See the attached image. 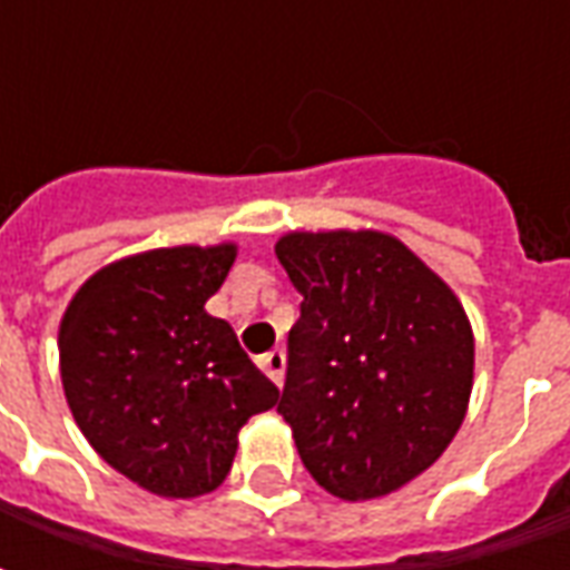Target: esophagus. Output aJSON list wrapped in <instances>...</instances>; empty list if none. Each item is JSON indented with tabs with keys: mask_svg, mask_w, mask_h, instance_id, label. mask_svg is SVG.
<instances>
[{
	"mask_svg": "<svg viewBox=\"0 0 570 570\" xmlns=\"http://www.w3.org/2000/svg\"><path fill=\"white\" fill-rule=\"evenodd\" d=\"M259 366H262V372H265V375H268V379H272L274 384L284 382V370H286L284 351H268V354H262Z\"/></svg>",
	"mask_w": 570,
	"mask_h": 570,
	"instance_id": "1",
	"label": "esophagus"
}]
</instances>
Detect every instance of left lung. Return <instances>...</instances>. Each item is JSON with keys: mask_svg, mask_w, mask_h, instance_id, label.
<instances>
[{"mask_svg": "<svg viewBox=\"0 0 570 570\" xmlns=\"http://www.w3.org/2000/svg\"><path fill=\"white\" fill-rule=\"evenodd\" d=\"M302 293L277 412L314 482L342 501L391 494L454 440L473 391L461 302L384 232H289Z\"/></svg>", "mask_w": 570, "mask_h": 570, "instance_id": "8db88e82", "label": "left lung"}]
</instances>
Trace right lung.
I'll return each instance as SVG.
<instances>
[{"instance_id": "right-lung-1", "label": "right lung", "mask_w": 570, "mask_h": 570, "mask_svg": "<svg viewBox=\"0 0 570 570\" xmlns=\"http://www.w3.org/2000/svg\"><path fill=\"white\" fill-rule=\"evenodd\" d=\"M235 244L161 247L88 277L60 321V379L72 419L106 464L161 498L219 489L237 430L281 391L204 305Z\"/></svg>"}]
</instances>
